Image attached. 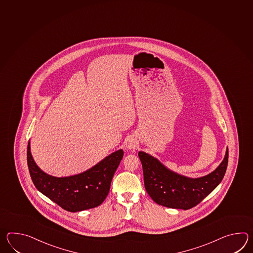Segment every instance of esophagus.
I'll return each instance as SVG.
<instances>
[{"mask_svg": "<svg viewBox=\"0 0 253 253\" xmlns=\"http://www.w3.org/2000/svg\"><path fill=\"white\" fill-rule=\"evenodd\" d=\"M126 147H127L128 149H129V150H131V149H134L135 144L132 141H129V142L127 143Z\"/></svg>", "mask_w": 253, "mask_h": 253, "instance_id": "obj_1", "label": "esophagus"}]
</instances>
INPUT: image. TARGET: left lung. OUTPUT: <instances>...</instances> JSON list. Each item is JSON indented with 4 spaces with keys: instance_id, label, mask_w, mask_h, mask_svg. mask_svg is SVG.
Segmentation results:
<instances>
[{
    "instance_id": "obj_1",
    "label": "left lung",
    "mask_w": 253,
    "mask_h": 253,
    "mask_svg": "<svg viewBox=\"0 0 253 253\" xmlns=\"http://www.w3.org/2000/svg\"><path fill=\"white\" fill-rule=\"evenodd\" d=\"M142 164L144 186L148 194L159 205L171 209L189 210L202 202L219 185L224 177L229 152L211 173L190 178L167 168L157 158L149 153H138Z\"/></svg>"
}]
</instances>
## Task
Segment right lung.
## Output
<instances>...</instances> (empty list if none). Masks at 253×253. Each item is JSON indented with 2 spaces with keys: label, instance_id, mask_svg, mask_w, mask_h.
I'll return each instance as SVG.
<instances>
[{
  "label": "right lung",
  "instance_id": "1",
  "mask_svg": "<svg viewBox=\"0 0 253 253\" xmlns=\"http://www.w3.org/2000/svg\"><path fill=\"white\" fill-rule=\"evenodd\" d=\"M123 157L124 151L120 149L84 172L67 177H55L47 174L34 162L30 141L27 148L29 171L36 189L71 212L101 205L110 191L113 175Z\"/></svg>",
  "mask_w": 253,
  "mask_h": 253
}]
</instances>
